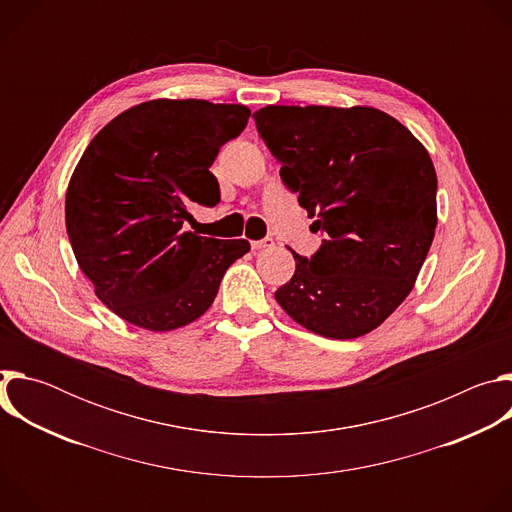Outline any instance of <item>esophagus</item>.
<instances>
[{
    "mask_svg": "<svg viewBox=\"0 0 512 512\" xmlns=\"http://www.w3.org/2000/svg\"><path fill=\"white\" fill-rule=\"evenodd\" d=\"M251 247L255 249V251H263V249H271L273 247V239H261V241H253L251 243Z\"/></svg>",
    "mask_w": 512,
    "mask_h": 512,
    "instance_id": "esophagus-1",
    "label": "esophagus"
}]
</instances>
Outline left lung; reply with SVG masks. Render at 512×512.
<instances>
[{
  "label": "left lung",
  "instance_id": "left-lung-1",
  "mask_svg": "<svg viewBox=\"0 0 512 512\" xmlns=\"http://www.w3.org/2000/svg\"><path fill=\"white\" fill-rule=\"evenodd\" d=\"M283 184L324 231L312 259L275 291L306 330L350 340L411 294L437 225V176L423 143L375 107L267 105L253 113Z\"/></svg>",
  "mask_w": 512,
  "mask_h": 512
}]
</instances>
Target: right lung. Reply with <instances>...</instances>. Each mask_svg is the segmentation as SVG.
Returning <instances> with one entry per match:
<instances>
[{
    "instance_id": "right-lung-1",
    "label": "right lung",
    "mask_w": 512,
    "mask_h": 512,
    "mask_svg": "<svg viewBox=\"0 0 512 512\" xmlns=\"http://www.w3.org/2000/svg\"><path fill=\"white\" fill-rule=\"evenodd\" d=\"M245 105L154 99L109 121L66 188V233L97 298L125 322L168 332L198 320L245 239L184 231L192 204L214 206L210 166L249 121Z\"/></svg>"
}]
</instances>
